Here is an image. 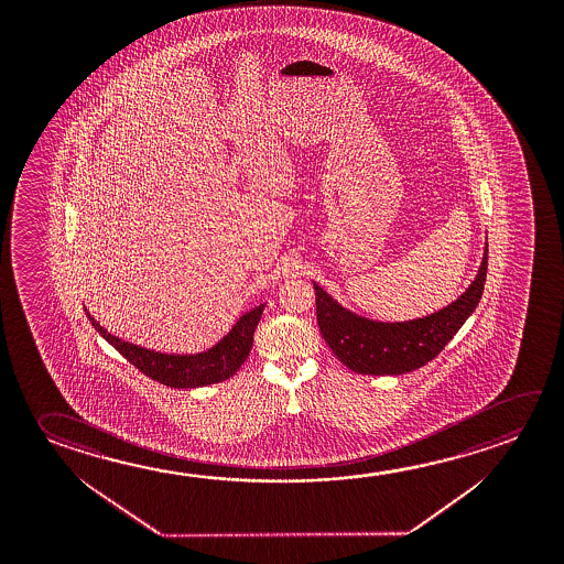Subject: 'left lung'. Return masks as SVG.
Here are the masks:
<instances>
[{"mask_svg":"<svg viewBox=\"0 0 564 564\" xmlns=\"http://www.w3.org/2000/svg\"><path fill=\"white\" fill-rule=\"evenodd\" d=\"M488 273V241L478 275L453 305L406 323H376L341 308L314 285L316 321L334 356L364 376H399L434 360L480 303Z\"/></svg>","mask_w":564,"mask_h":564,"instance_id":"1","label":"left lung"}]
</instances>
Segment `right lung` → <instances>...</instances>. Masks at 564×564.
I'll use <instances>...</instances> for the list:
<instances>
[{"label":"right lung","instance_id":"obj_1","mask_svg":"<svg viewBox=\"0 0 564 564\" xmlns=\"http://www.w3.org/2000/svg\"><path fill=\"white\" fill-rule=\"evenodd\" d=\"M263 308L265 305H259L250 313L243 314L240 321L234 324L230 333L226 334L216 346L193 356L161 354V351L148 350L130 341L120 340L118 336H111L108 330H104L90 314H86L100 336L110 341L111 346L141 373L169 388L188 389L220 383L240 370L241 364L250 356L253 333Z\"/></svg>","mask_w":564,"mask_h":564}]
</instances>
